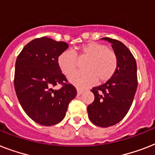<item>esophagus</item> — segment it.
<instances>
[{
  "instance_id": "obj_1",
  "label": "esophagus",
  "mask_w": 155,
  "mask_h": 155,
  "mask_svg": "<svg viewBox=\"0 0 155 155\" xmlns=\"http://www.w3.org/2000/svg\"><path fill=\"white\" fill-rule=\"evenodd\" d=\"M83 92H84V90L80 89V88H77V96H80V95L83 93Z\"/></svg>"
}]
</instances>
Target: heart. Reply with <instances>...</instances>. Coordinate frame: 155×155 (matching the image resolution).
Here are the masks:
<instances>
[{
	"instance_id": "1",
	"label": "heart",
	"mask_w": 155,
	"mask_h": 155,
	"mask_svg": "<svg viewBox=\"0 0 155 155\" xmlns=\"http://www.w3.org/2000/svg\"><path fill=\"white\" fill-rule=\"evenodd\" d=\"M80 59L87 58L84 71H78L70 77V81L77 87L84 88L97 82H107L113 77L117 68V56L115 51L102 43L91 42L83 45L78 52ZM76 54L66 51L58 57V65L63 74L71 75L79 67Z\"/></svg>"
}]
</instances>
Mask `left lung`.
<instances>
[{
	"instance_id": "8db88e82",
	"label": "left lung",
	"mask_w": 155,
	"mask_h": 155,
	"mask_svg": "<svg viewBox=\"0 0 155 155\" xmlns=\"http://www.w3.org/2000/svg\"><path fill=\"white\" fill-rule=\"evenodd\" d=\"M102 39L112 43L117 56V68L110 80L91 90L95 99L87 109L94 125L109 127L120 122L132 105L137 87V63L122 42L110 38Z\"/></svg>"
}]
</instances>
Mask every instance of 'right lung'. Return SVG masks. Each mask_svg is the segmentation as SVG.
Wrapping results in <instances>:
<instances>
[{"label":"right lung","instance_id":"obj_1","mask_svg":"<svg viewBox=\"0 0 155 155\" xmlns=\"http://www.w3.org/2000/svg\"><path fill=\"white\" fill-rule=\"evenodd\" d=\"M68 43L48 37L35 38L18 54L15 64L14 88L19 103L34 121L42 125L58 124L68 104L77 94L58 65V57ZM60 84L58 90L53 87Z\"/></svg>","mask_w":155,"mask_h":155}]
</instances>
